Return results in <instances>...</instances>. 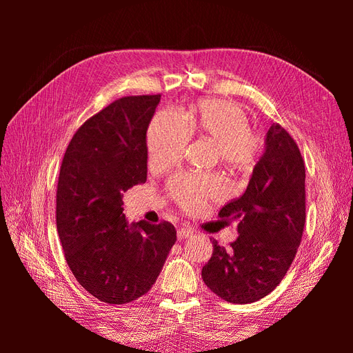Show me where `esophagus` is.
<instances>
[{
	"instance_id": "1",
	"label": "esophagus",
	"mask_w": 353,
	"mask_h": 353,
	"mask_svg": "<svg viewBox=\"0 0 353 353\" xmlns=\"http://www.w3.org/2000/svg\"><path fill=\"white\" fill-rule=\"evenodd\" d=\"M194 231H193V228L191 227H181L179 230H178V232H176V236H178V240H184V239H187L188 236H191V234H193Z\"/></svg>"
}]
</instances>
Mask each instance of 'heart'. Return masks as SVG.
Segmentation results:
<instances>
[{
    "instance_id": "heart-1",
    "label": "heart",
    "mask_w": 353,
    "mask_h": 353,
    "mask_svg": "<svg viewBox=\"0 0 353 353\" xmlns=\"http://www.w3.org/2000/svg\"><path fill=\"white\" fill-rule=\"evenodd\" d=\"M191 137L212 141L213 157L234 175L250 172L263 148L262 138L250 128V117L241 105L209 99L194 104L184 117L170 109L156 113L145 137L148 166L154 170L174 166ZM166 193L178 208L191 213L221 199L223 185L213 174H178L168 181Z\"/></svg>"
}]
</instances>
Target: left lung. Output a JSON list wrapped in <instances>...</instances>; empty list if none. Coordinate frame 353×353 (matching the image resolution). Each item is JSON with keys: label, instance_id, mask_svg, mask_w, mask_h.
<instances>
[{"label": "left lung", "instance_id": "left-lung-1", "mask_svg": "<svg viewBox=\"0 0 353 353\" xmlns=\"http://www.w3.org/2000/svg\"><path fill=\"white\" fill-rule=\"evenodd\" d=\"M305 162L280 123L266 134V147L244 194L223 206L222 221H239V237L213 252L201 279L230 303H252L281 283L294 259L306 219Z\"/></svg>", "mask_w": 353, "mask_h": 353}]
</instances>
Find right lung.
Segmentation results:
<instances>
[{
	"mask_svg": "<svg viewBox=\"0 0 353 353\" xmlns=\"http://www.w3.org/2000/svg\"><path fill=\"white\" fill-rule=\"evenodd\" d=\"M160 94L110 103L74 132L60 166L57 231L78 283L109 305L144 296L176 241L170 222L128 227L123 193L147 179L148 123Z\"/></svg>",
	"mask_w": 353,
	"mask_h": 353,
	"instance_id": "right-lung-1",
	"label": "right lung"
}]
</instances>
